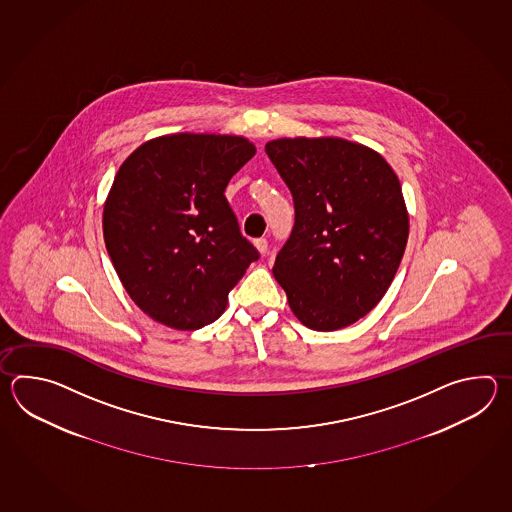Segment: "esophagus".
<instances>
[{
  "mask_svg": "<svg viewBox=\"0 0 512 512\" xmlns=\"http://www.w3.org/2000/svg\"><path fill=\"white\" fill-rule=\"evenodd\" d=\"M254 247H256V251L260 252L261 256H265L267 249H269V243L265 238H258V240H254Z\"/></svg>",
  "mask_w": 512,
  "mask_h": 512,
  "instance_id": "1",
  "label": "esophagus"
}]
</instances>
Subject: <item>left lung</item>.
Masks as SVG:
<instances>
[{"label":"left lung","instance_id":"1","mask_svg":"<svg viewBox=\"0 0 512 512\" xmlns=\"http://www.w3.org/2000/svg\"><path fill=\"white\" fill-rule=\"evenodd\" d=\"M265 152L293 194V232L272 267L291 311L315 331L355 324L403 260L410 221L399 177L381 153L340 137H282Z\"/></svg>","mask_w":512,"mask_h":512}]
</instances>
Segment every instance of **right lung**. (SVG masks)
Returning <instances> with one entry per match:
<instances>
[{"instance_id":"obj_1","label":"right lung","mask_w":512,"mask_h":512,"mask_svg":"<svg viewBox=\"0 0 512 512\" xmlns=\"http://www.w3.org/2000/svg\"><path fill=\"white\" fill-rule=\"evenodd\" d=\"M256 146L241 135L172 133L142 142L109 188L102 230L131 300L163 326L218 320L258 251L225 188Z\"/></svg>"}]
</instances>
